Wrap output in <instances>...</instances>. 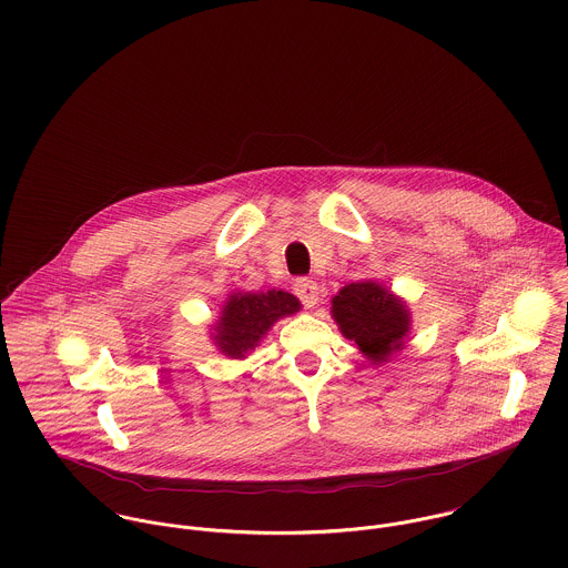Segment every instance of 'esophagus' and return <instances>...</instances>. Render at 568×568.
I'll use <instances>...</instances> for the list:
<instances>
[{
    "instance_id": "34e87169",
    "label": "esophagus",
    "mask_w": 568,
    "mask_h": 568,
    "mask_svg": "<svg viewBox=\"0 0 568 568\" xmlns=\"http://www.w3.org/2000/svg\"><path fill=\"white\" fill-rule=\"evenodd\" d=\"M293 291H295V295L302 300V304L306 308H315L317 306V302H320V286H317V282H313L308 277H300V280H295Z\"/></svg>"
}]
</instances>
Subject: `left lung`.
<instances>
[{"label": "left lung", "mask_w": 568, "mask_h": 568, "mask_svg": "<svg viewBox=\"0 0 568 568\" xmlns=\"http://www.w3.org/2000/svg\"><path fill=\"white\" fill-rule=\"evenodd\" d=\"M332 317L345 338L374 363H387L405 347L410 315L405 302L372 280L343 286L332 297Z\"/></svg>", "instance_id": "1"}]
</instances>
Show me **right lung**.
<instances>
[{
	"instance_id": "1",
	"label": "right lung",
	"mask_w": 568,
	"mask_h": 568,
	"mask_svg": "<svg viewBox=\"0 0 568 568\" xmlns=\"http://www.w3.org/2000/svg\"><path fill=\"white\" fill-rule=\"evenodd\" d=\"M300 300L286 291L232 293L214 327V343L225 356L244 358L257 347L260 338L282 317L295 315Z\"/></svg>"
}]
</instances>
